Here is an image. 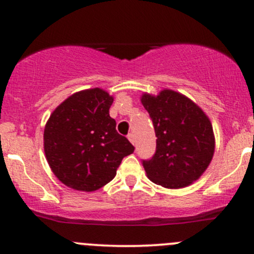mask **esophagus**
Wrapping results in <instances>:
<instances>
[{"mask_svg": "<svg viewBox=\"0 0 254 254\" xmlns=\"http://www.w3.org/2000/svg\"><path fill=\"white\" fill-rule=\"evenodd\" d=\"M127 138H129L131 143L135 144V136H133V133H129V135H127Z\"/></svg>", "mask_w": 254, "mask_h": 254, "instance_id": "34e87169", "label": "esophagus"}]
</instances>
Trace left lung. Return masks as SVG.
I'll list each match as a JSON object with an SVG mask.
<instances>
[{"label":"left lung","mask_w":254,"mask_h":254,"mask_svg":"<svg viewBox=\"0 0 254 254\" xmlns=\"http://www.w3.org/2000/svg\"><path fill=\"white\" fill-rule=\"evenodd\" d=\"M141 103L149 113L156 135V151L143 160L147 177L166 189H183L200 178L210 165L215 135L210 119L182 93L162 89L143 93Z\"/></svg>","instance_id":"obj_1"}]
</instances>
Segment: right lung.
Segmentation results:
<instances>
[{
	"mask_svg": "<svg viewBox=\"0 0 254 254\" xmlns=\"http://www.w3.org/2000/svg\"><path fill=\"white\" fill-rule=\"evenodd\" d=\"M113 97L101 88L80 90L51 113L44 129V151L61 183L92 192L110 183L135 148L110 117Z\"/></svg>",
	"mask_w": 254,
	"mask_h": 254,
	"instance_id": "add662e5",
	"label": "right lung"
}]
</instances>
